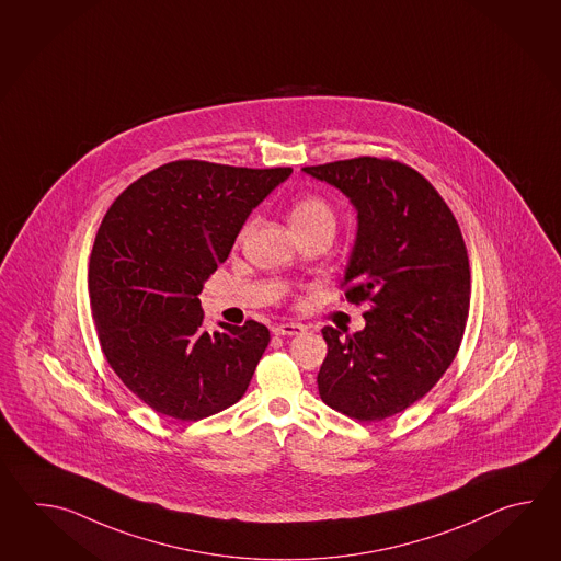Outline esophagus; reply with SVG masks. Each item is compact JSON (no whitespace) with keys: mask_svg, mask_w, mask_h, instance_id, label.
Returning <instances> with one entry per match:
<instances>
[{"mask_svg":"<svg viewBox=\"0 0 561 561\" xmlns=\"http://www.w3.org/2000/svg\"><path fill=\"white\" fill-rule=\"evenodd\" d=\"M302 331H305V327L298 324V322H278L273 327V333L276 336H293V334L302 333Z\"/></svg>","mask_w":561,"mask_h":561,"instance_id":"1","label":"esophagus"}]
</instances>
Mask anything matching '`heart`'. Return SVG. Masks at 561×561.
Returning <instances> with one entry per match:
<instances>
[{"mask_svg":"<svg viewBox=\"0 0 561 561\" xmlns=\"http://www.w3.org/2000/svg\"><path fill=\"white\" fill-rule=\"evenodd\" d=\"M290 225L297 230L298 237L314 230H334L336 215L331 203L321 194H305L290 206ZM252 222H247L240 230V239L247 237Z\"/></svg>","mask_w":561,"mask_h":561,"instance_id":"1","label":"heart"}]
</instances>
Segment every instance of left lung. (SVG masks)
<instances>
[{"label": "left lung", "instance_id": "obj_1", "mask_svg": "<svg viewBox=\"0 0 561 561\" xmlns=\"http://www.w3.org/2000/svg\"><path fill=\"white\" fill-rule=\"evenodd\" d=\"M345 192L358 213L357 242L341 288L367 302L365 329L324 327L319 393L360 423L405 411L449 369L466 333L471 273L451 208L417 170L358 156L302 168Z\"/></svg>", "mask_w": 561, "mask_h": 561}]
</instances>
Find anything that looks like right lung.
I'll list each match as a JSON object with an SVG mask.
<instances>
[{
    "instance_id": "add662e5",
    "label": "right lung",
    "mask_w": 561,
    "mask_h": 561,
    "mask_svg": "<svg viewBox=\"0 0 561 561\" xmlns=\"http://www.w3.org/2000/svg\"><path fill=\"white\" fill-rule=\"evenodd\" d=\"M290 172L176 160L107 208L88 268L92 319L107 365L156 413L198 421L249 389L268 329L249 319L210 334L198 295L252 208Z\"/></svg>"
}]
</instances>
